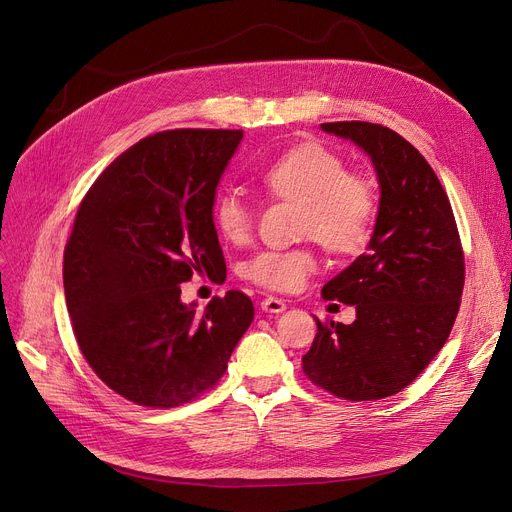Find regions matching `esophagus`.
<instances>
[{"label":"esophagus","mask_w":512,"mask_h":512,"mask_svg":"<svg viewBox=\"0 0 512 512\" xmlns=\"http://www.w3.org/2000/svg\"><path fill=\"white\" fill-rule=\"evenodd\" d=\"M260 308H262L264 312L279 314V312H283V310L287 308V304H285V300H281V298H273V296H269V298H264V300L260 302Z\"/></svg>","instance_id":"34e87169"}]
</instances>
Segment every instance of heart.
<instances>
[{"mask_svg":"<svg viewBox=\"0 0 512 512\" xmlns=\"http://www.w3.org/2000/svg\"><path fill=\"white\" fill-rule=\"evenodd\" d=\"M271 196L302 206V233L329 252L356 254L371 239L377 218V193L369 179L348 173L342 156L321 143H300L264 170ZM214 227L227 241H246L254 210L237 191L218 193L212 206ZM316 271V256L306 248L264 250L243 264V275L273 291H294Z\"/></svg>","mask_w":512,"mask_h":512,"instance_id":"obj_1","label":"heart"}]
</instances>
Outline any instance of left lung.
<instances>
[{"label": "left lung", "instance_id": "obj_1", "mask_svg": "<svg viewBox=\"0 0 512 512\" xmlns=\"http://www.w3.org/2000/svg\"><path fill=\"white\" fill-rule=\"evenodd\" d=\"M321 129L354 141L371 158L381 198L367 252L323 287L325 300L356 308V321L316 319L302 369L337 398L381 400L415 381L446 344L465 256L446 191L415 145L362 120Z\"/></svg>", "mask_w": 512, "mask_h": 512}]
</instances>
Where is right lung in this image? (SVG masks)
Returning a JSON list of instances; mask_svg holds the SVG:
<instances>
[{
    "instance_id": "obj_1",
    "label": "right lung",
    "mask_w": 512,
    "mask_h": 512,
    "mask_svg": "<svg viewBox=\"0 0 512 512\" xmlns=\"http://www.w3.org/2000/svg\"><path fill=\"white\" fill-rule=\"evenodd\" d=\"M243 131L175 129L137 141L87 191L64 250L77 344L110 389L150 408L214 387L254 321L231 289L200 312L181 302L191 275L227 273L214 229L218 181Z\"/></svg>"
}]
</instances>
